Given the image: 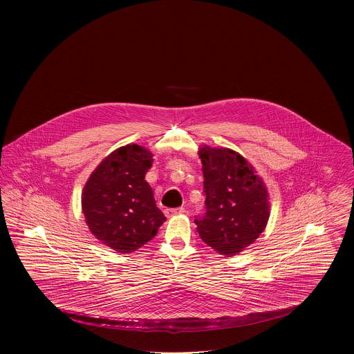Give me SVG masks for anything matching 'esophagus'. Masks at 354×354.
<instances>
[{"label": "esophagus", "mask_w": 354, "mask_h": 354, "mask_svg": "<svg viewBox=\"0 0 354 354\" xmlns=\"http://www.w3.org/2000/svg\"><path fill=\"white\" fill-rule=\"evenodd\" d=\"M185 212V209L183 207H179V208H167V209H165V214H166L167 218L176 216V215H183Z\"/></svg>", "instance_id": "esophagus-1"}]
</instances>
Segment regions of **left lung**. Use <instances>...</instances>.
<instances>
[{"mask_svg":"<svg viewBox=\"0 0 354 354\" xmlns=\"http://www.w3.org/2000/svg\"><path fill=\"white\" fill-rule=\"evenodd\" d=\"M205 214L196 218L203 241L224 256L241 252L264 231L270 195L248 160L230 149L203 146Z\"/></svg>","mask_w":354,"mask_h":354,"instance_id":"8db88e82","label":"left lung"}]
</instances>
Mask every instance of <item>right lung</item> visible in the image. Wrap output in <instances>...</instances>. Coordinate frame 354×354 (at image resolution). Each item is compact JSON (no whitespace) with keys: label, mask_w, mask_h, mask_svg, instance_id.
Segmentation results:
<instances>
[{"label":"right lung","mask_w":354,"mask_h":354,"mask_svg":"<svg viewBox=\"0 0 354 354\" xmlns=\"http://www.w3.org/2000/svg\"><path fill=\"white\" fill-rule=\"evenodd\" d=\"M152 162L151 152L139 145L119 147L84 185L82 211L88 230L117 252L139 250L166 220L145 179Z\"/></svg>","instance_id":"obj_1"}]
</instances>
